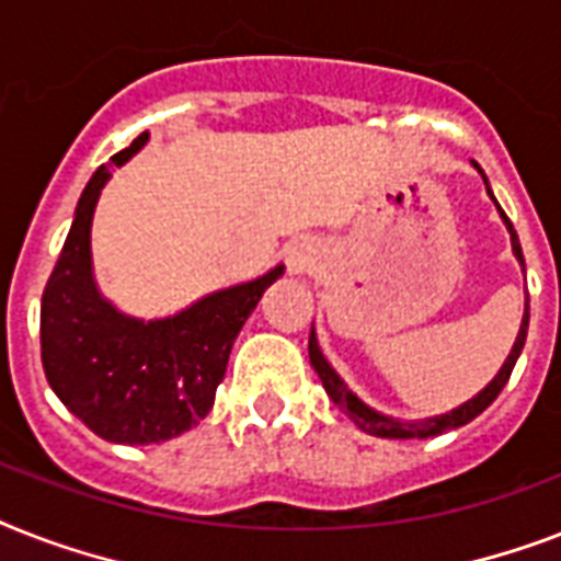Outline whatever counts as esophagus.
I'll return each instance as SVG.
<instances>
[{
  "instance_id": "34e87169",
  "label": "esophagus",
  "mask_w": 561,
  "mask_h": 561,
  "mask_svg": "<svg viewBox=\"0 0 561 561\" xmlns=\"http://www.w3.org/2000/svg\"><path fill=\"white\" fill-rule=\"evenodd\" d=\"M290 264H294V267H299V264H302V259H290Z\"/></svg>"
}]
</instances>
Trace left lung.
Listing matches in <instances>:
<instances>
[{"instance_id": "obj_1", "label": "left lung", "mask_w": 561, "mask_h": 561, "mask_svg": "<svg viewBox=\"0 0 561 561\" xmlns=\"http://www.w3.org/2000/svg\"><path fill=\"white\" fill-rule=\"evenodd\" d=\"M486 192H489V186H486ZM501 215H504V209H501ZM504 224L510 227V236H513V253L518 255V262L524 264L522 244H518V236H515L513 220L504 215ZM527 323H530V308H527V314H524L522 332H518V337H515V346H513V352H510V358H506V364L501 367V373L495 375V381L489 383L486 390L478 392V396H474L471 401H466L462 408L451 410V413H445V416L425 419V422H396V419L378 416V413H375V410H369L367 404H360V401L355 399L350 390H346V383L337 378V373L329 367V360L323 358V352H320V346H317L314 329H311V337H308V358H311V367H314L317 375H320V381H323L325 392H329V399H332L334 404H337V408H341L343 413H346V416H350L352 422L360 427V431H367V434H373V436H383V439H425V436H436V434H443V431H451V427L466 425V422H471L474 416H480V413H483V410H486L489 404L497 399V392L504 390V383L510 381L515 360H518V355H522V350H524V341H527Z\"/></svg>"}]
</instances>
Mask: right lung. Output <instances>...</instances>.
Masks as SVG:
<instances>
[{
    "mask_svg": "<svg viewBox=\"0 0 561 561\" xmlns=\"http://www.w3.org/2000/svg\"><path fill=\"white\" fill-rule=\"evenodd\" d=\"M148 134L113 157L122 165ZM110 180L101 165L83 188L66 244L39 306V355L57 399L107 443H165L197 425L215 404L236 334L279 276L209 294L183 314L139 323L99 297L90 267V224Z\"/></svg>",
    "mask_w": 561,
    "mask_h": 561,
    "instance_id": "right-lung-1",
    "label": "right lung"
}]
</instances>
